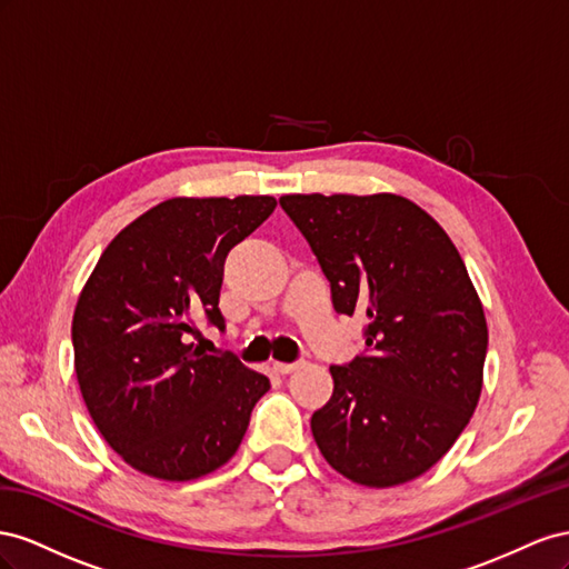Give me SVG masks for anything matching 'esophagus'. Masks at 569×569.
I'll return each instance as SVG.
<instances>
[{"label": "esophagus", "mask_w": 569, "mask_h": 569, "mask_svg": "<svg viewBox=\"0 0 569 569\" xmlns=\"http://www.w3.org/2000/svg\"><path fill=\"white\" fill-rule=\"evenodd\" d=\"M271 367L276 375H290V371H296L300 365L298 362H273Z\"/></svg>", "instance_id": "1"}]
</instances>
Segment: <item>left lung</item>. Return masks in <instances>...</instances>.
<instances>
[{
	"instance_id": "1",
	"label": "left lung",
	"mask_w": 569,
	"mask_h": 569,
	"mask_svg": "<svg viewBox=\"0 0 569 569\" xmlns=\"http://www.w3.org/2000/svg\"><path fill=\"white\" fill-rule=\"evenodd\" d=\"M331 283L367 317L365 355L331 367L312 436L338 475L388 489L431 469L472 419L489 346L483 305L448 233L393 192L283 194Z\"/></svg>"
}]
</instances>
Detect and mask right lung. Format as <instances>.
Returning a JSON list of instances; mask_svg holds the SVG:
<instances>
[{"instance_id": "1", "label": "right lung", "mask_w": 569, "mask_h": 569, "mask_svg": "<svg viewBox=\"0 0 569 569\" xmlns=\"http://www.w3.org/2000/svg\"><path fill=\"white\" fill-rule=\"evenodd\" d=\"M276 207L269 194L171 198L113 238L80 290L73 367L97 431L138 472L190 481L229 462L269 379L188 343L194 315L223 329L226 254Z\"/></svg>"}]
</instances>
